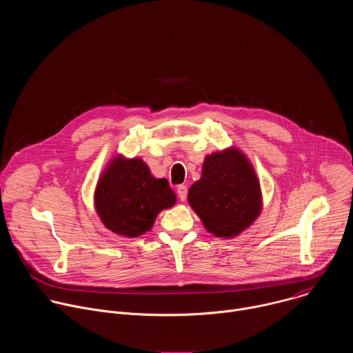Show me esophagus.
<instances>
[{"instance_id":"34e87169","label":"esophagus","mask_w":353,"mask_h":353,"mask_svg":"<svg viewBox=\"0 0 353 353\" xmlns=\"http://www.w3.org/2000/svg\"><path fill=\"white\" fill-rule=\"evenodd\" d=\"M176 191H177V195H179L180 201H183V203H184L185 198H187V191H188V190H187V187L181 184V185H179V187H177V190H176Z\"/></svg>"}]
</instances>
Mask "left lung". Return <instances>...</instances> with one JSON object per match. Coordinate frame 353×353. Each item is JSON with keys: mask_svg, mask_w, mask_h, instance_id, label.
<instances>
[{"mask_svg": "<svg viewBox=\"0 0 353 353\" xmlns=\"http://www.w3.org/2000/svg\"><path fill=\"white\" fill-rule=\"evenodd\" d=\"M188 204L216 237H236L253 225L263 210V194L243 150L229 146L207 155L201 179L190 187Z\"/></svg>", "mask_w": 353, "mask_h": 353, "instance_id": "1", "label": "left lung"}]
</instances>
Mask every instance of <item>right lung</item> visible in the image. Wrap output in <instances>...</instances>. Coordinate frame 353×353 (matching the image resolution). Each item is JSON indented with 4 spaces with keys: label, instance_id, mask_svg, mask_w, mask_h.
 I'll return each instance as SVG.
<instances>
[{
    "label": "right lung",
    "instance_id": "add662e5",
    "mask_svg": "<svg viewBox=\"0 0 353 353\" xmlns=\"http://www.w3.org/2000/svg\"><path fill=\"white\" fill-rule=\"evenodd\" d=\"M166 179H157L141 158L116 155L100 173L93 205L102 223L123 237L149 232L157 216L176 204Z\"/></svg>",
    "mask_w": 353,
    "mask_h": 353
}]
</instances>
